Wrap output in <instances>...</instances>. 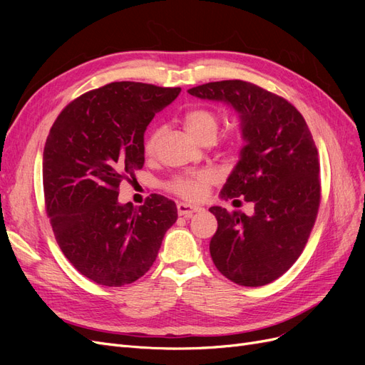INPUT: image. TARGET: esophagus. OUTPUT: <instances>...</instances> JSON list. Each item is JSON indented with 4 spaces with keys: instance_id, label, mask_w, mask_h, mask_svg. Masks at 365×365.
<instances>
[{
    "instance_id": "1",
    "label": "esophagus",
    "mask_w": 365,
    "mask_h": 365,
    "mask_svg": "<svg viewBox=\"0 0 365 365\" xmlns=\"http://www.w3.org/2000/svg\"><path fill=\"white\" fill-rule=\"evenodd\" d=\"M176 208H178V215L180 216H184V217H192L195 213L201 212V207L197 205H192V204H185V202H180L178 205H176Z\"/></svg>"
}]
</instances>
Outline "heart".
I'll list each match as a JSON object with an SVG mask.
<instances>
[{
    "label": "heart",
    "mask_w": 365,
    "mask_h": 365,
    "mask_svg": "<svg viewBox=\"0 0 365 365\" xmlns=\"http://www.w3.org/2000/svg\"><path fill=\"white\" fill-rule=\"evenodd\" d=\"M182 125L185 130L189 132L196 141H200L201 145H204V143H213L216 140V135L220 128V115L216 111H213V109L193 108V109H189V111L182 115ZM161 135H163L161 128H153L149 132V135L145 140V146H143V150H145L146 157H152L153 153H155ZM237 146H239V140L236 138L233 141H230L228 149L235 150ZM215 181H216V173L213 170H201V172L176 176V178L170 181L169 189L173 193L182 196L184 200L197 201V200H202L208 192V187Z\"/></svg>",
    "instance_id": "1"
}]
</instances>
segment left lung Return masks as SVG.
Masks as SVG:
<instances>
[{"label":"left lung","mask_w":365,"mask_h":365,"mask_svg":"<svg viewBox=\"0 0 365 365\" xmlns=\"http://www.w3.org/2000/svg\"><path fill=\"white\" fill-rule=\"evenodd\" d=\"M189 94L237 113L244 148L219 197L244 196L254 205L251 216L210 207L217 219L213 263L240 286L268 284L300 257L317 219L319 164L311 130L288 101L250 82H210Z\"/></svg>","instance_id":"obj_1"}]
</instances>
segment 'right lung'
Segmentation results:
<instances>
[{"mask_svg": "<svg viewBox=\"0 0 365 365\" xmlns=\"http://www.w3.org/2000/svg\"><path fill=\"white\" fill-rule=\"evenodd\" d=\"M181 88L114 82L77 97L54 121L42 181L54 237L73 267L103 286L138 280L178 217L173 201L118 202V187L145 164V132Z\"/></svg>", "mask_w": 365, "mask_h": 365, "instance_id": "1", "label": "right lung"}]
</instances>
